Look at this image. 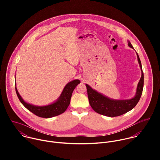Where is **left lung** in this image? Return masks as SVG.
I'll use <instances>...</instances> for the list:
<instances>
[{
    "instance_id": "left-lung-1",
    "label": "left lung",
    "mask_w": 160,
    "mask_h": 160,
    "mask_svg": "<svg viewBox=\"0 0 160 160\" xmlns=\"http://www.w3.org/2000/svg\"><path fill=\"white\" fill-rule=\"evenodd\" d=\"M128 45L130 48L133 49L129 41H128ZM137 56H138V60L141 68L142 75L138 84V87H137L135 95L133 98L122 100L112 99L98 92V91L90 87L88 84H85L90 105L96 112L109 117H118L132 110L138 103L142 93L144 73L142 72L141 62L138 53H137Z\"/></svg>"
}]
</instances>
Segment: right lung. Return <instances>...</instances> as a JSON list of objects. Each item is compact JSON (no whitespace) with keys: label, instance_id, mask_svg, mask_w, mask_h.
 Listing matches in <instances>:
<instances>
[{"label":"right lung","instance_id":"right-lung-1","mask_svg":"<svg viewBox=\"0 0 160 160\" xmlns=\"http://www.w3.org/2000/svg\"><path fill=\"white\" fill-rule=\"evenodd\" d=\"M15 79H16V77H15ZM80 83V81L77 79L70 82L64 87L62 92L60 96L54 102L50 104L49 105L42 106H38L27 103L22 99V98L21 97L17 90L16 83H15V88H16V94L20 102L27 109H28L30 111H31L32 112L35 114V115L39 117L48 118H52V117L59 115L66 110L68 106L70 105L73 90Z\"/></svg>","mask_w":160,"mask_h":160}]
</instances>
